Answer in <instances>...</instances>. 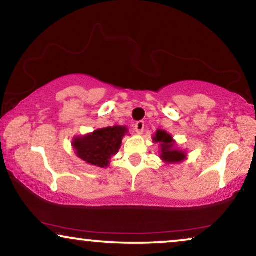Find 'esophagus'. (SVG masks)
<instances>
[{
	"mask_svg": "<svg viewBox=\"0 0 256 256\" xmlns=\"http://www.w3.org/2000/svg\"><path fill=\"white\" fill-rule=\"evenodd\" d=\"M144 128H145V122H136V125H134V130H136V132H137V134H143V131H144Z\"/></svg>",
	"mask_w": 256,
	"mask_h": 256,
	"instance_id": "34e87169",
	"label": "esophagus"
}]
</instances>
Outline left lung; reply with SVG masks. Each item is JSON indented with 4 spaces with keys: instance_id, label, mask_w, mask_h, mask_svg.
I'll list each match as a JSON object with an SVG mask.
<instances>
[{
    "instance_id": "8db88e82",
    "label": "left lung",
    "mask_w": 256,
    "mask_h": 256,
    "mask_svg": "<svg viewBox=\"0 0 256 256\" xmlns=\"http://www.w3.org/2000/svg\"><path fill=\"white\" fill-rule=\"evenodd\" d=\"M154 140L156 143L160 144V157L166 163H176V162H180L186 158V154L184 152L174 148L172 137L170 134H168L166 131L158 130L156 137H154Z\"/></svg>"
}]
</instances>
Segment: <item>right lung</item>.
<instances>
[{"mask_svg":"<svg viewBox=\"0 0 256 256\" xmlns=\"http://www.w3.org/2000/svg\"><path fill=\"white\" fill-rule=\"evenodd\" d=\"M126 132L128 128L124 126L100 128L85 137L76 138L73 146L76 150L78 157L86 163L104 168L108 166L111 156L118 152Z\"/></svg>","mask_w":256,"mask_h":256,"instance_id":"right-lung-1","label":"right lung"}]
</instances>
